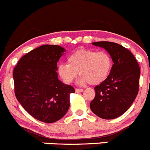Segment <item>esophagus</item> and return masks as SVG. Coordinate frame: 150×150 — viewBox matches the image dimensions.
I'll use <instances>...</instances> for the list:
<instances>
[{"label":"esophagus","mask_w":150,"mask_h":150,"mask_svg":"<svg viewBox=\"0 0 150 150\" xmlns=\"http://www.w3.org/2000/svg\"><path fill=\"white\" fill-rule=\"evenodd\" d=\"M75 91L76 93H81L83 91V89H82V88H76Z\"/></svg>","instance_id":"esophagus-1"}]
</instances>
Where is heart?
<instances>
[{
	"instance_id": "heart-1",
	"label": "heart",
	"mask_w": 150,
	"mask_h": 150,
	"mask_svg": "<svg viewBox=\"0 0 150 150\" xmlns=\"http://www.w3.org/2000/svg\"><path fill=\"white\" fill-rule=\"evenodd\" d=\"M67 62L68 64L61 63L57 67L59 76L66 83L73 82L79 72V85L99 84L109 76L112 69V57L104 51L79 50L69 56Z\"/></svg>"
}]
</instances>
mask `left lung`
<instances>
[{"label": "left lung", "mask_w": 150, "mask_h": 150, "mask_svg": "<svg viewBox=\"0 0 150 150\" xmlns=\"http://www.w3.org/2000/svg\"><path fill=\"white\" fill-rule=\"evenodd\" d=\"M111 56L114 64L109 76L95 86L94 99L90 103L94 114L104 120H113L127 112L139 91L140 69L131 51L122 45L108 41L92 43Z\"/></svg>", "instance_id": "left-lung-1"}]
</instances>
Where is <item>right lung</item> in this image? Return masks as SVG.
I'll return each instance as SVG.
<instances>
[{"mask_svg":"<svg viewBox=\"0 0 150 150\" xmlns=\"http://www.w3.org/2000/svg\"><path fill=\"white\" fill-rule=\"evenodd\" d=\"M66 51L60 46L43 45L24 55L13 70L16 97L36 120L53 123L70 107L74 88L58 78L57 62Z\"/></svg>","mask_w":150,"mask_h":150,"instance_id":"right-lung-1","label":"right lung"}]
</instances>
